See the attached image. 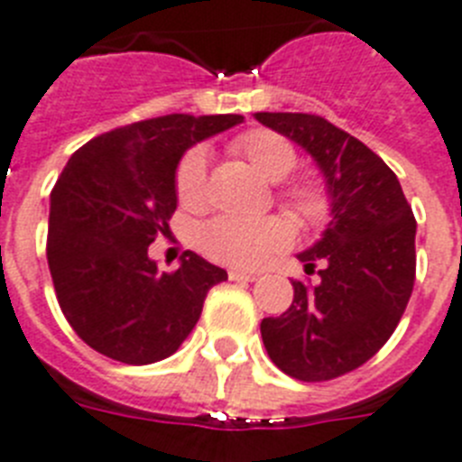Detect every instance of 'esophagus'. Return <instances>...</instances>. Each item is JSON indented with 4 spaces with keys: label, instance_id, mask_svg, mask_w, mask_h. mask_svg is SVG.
Here are the masks:
<instances>
[{
    "label": "esophagus",
    "instance_id": "1",
    "mask_svg": "<svg viewBox=\"0 0 462 462\" xmlns=\"http://www.w3.org/2000/svg\"><path fill=\"white\" fill-rule=\"evenodd\" d=\"M227 277H230V282H255V274L244 273V270H230Z\"/></svg>",
    "mask_w": 462,
    "mask_h": 462
}]
</instances>
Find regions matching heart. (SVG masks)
Wrapping results in <instances>:
<instances>
[{
	"label": "heart",
	"instance_id": "obj_1",
	"mask_svg": "<svg viewBox=\"0 0 462 462\" xmlns=\"http://www.w3.org/2000/svg\"><path fill=\"white\" fill-rule=\"evenodd\" d=\"M232 147L239 154L249 159V164L265 178L267 183H282L296 169V150L291 147L286 138L273 131L255 129L249 134L239 135ZM207 150L195 147L189 150L176 171V192L180 204L188 208H199L207 201ZM291 207L303 216L315 218L324 211V197L319 189L310 185H296L282 192ZM293 230L284 218H263V220H244V218H218L201 232V249L207 251L208 258L220 261L225 265L258 267L273 254L289 246Z\"/></svg>",
	"mask_w": 462,
	"mask_h": 462
}]
</instances>
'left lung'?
Listing matches in <instances>:
<instances>
[{"instance_id": "1", "label": "left lung", "mask_w": 462, "mask_h": 462, "mask_svg": "<svg viewBox=\"0 0 462 462\" xmlns=\"http://www.w3.org/2000/svg\"><path fill=\"white\" fill-rule=\"evenodd\" d=\"M315 159L328 225L298 254L321 282H293L284 315L261 321L265 350L298 381H331L369 362L397 328L416 279V218L393 169L355 135L303 112H255Z\"/></svg>"}]
</instances>
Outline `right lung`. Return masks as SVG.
<instances>
[{
	"mask_svg": "<svg viewBox=\"0 0 462 462\" xmlns=\"http://www.w3.org/2000/svg\"><path fill=\"white\" fill-rule=\"evenodd\" d=\"M242 122L164 115L98 135L69 157L51 192L46 258L65 319L96 352L134 366L171 356L208 289L227 279L192 251L176 273H162L147 246L171 232L183 154Z\"/></svg>",
	"mask_w": 462,
	"mask_h": 462,
	"instance_id": "1",
	"label": "right lung"
}]
</instances>
